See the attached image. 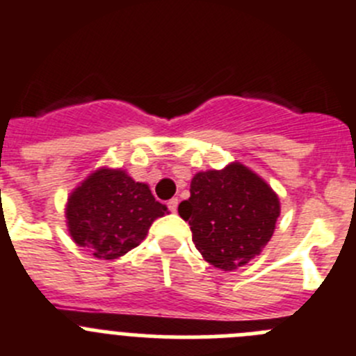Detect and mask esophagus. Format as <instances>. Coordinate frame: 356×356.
<instances>
[{"instance_id": "esophagus-1", "label": "esophagus", "mask_w": 356, "mask_h": 356, "mask_svg": "<svg viewBox=\"0 0 356 356\" xmlns=\"http://www.w3.org/2000/svg\"><path fill=\"white\" fill-rule=\"evenodd\" d=\"M168 208L171 209L172 213H176V209H178V199H176V197L169 199V201H168Z\"/></svg>"}]
</instances>
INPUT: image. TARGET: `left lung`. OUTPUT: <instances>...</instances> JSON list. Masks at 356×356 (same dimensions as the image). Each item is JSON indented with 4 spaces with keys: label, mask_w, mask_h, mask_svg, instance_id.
I'll return each mask as SVG.
<instances>
[{
    "label": "left lung",
    "mask_w": 356,
    "mask_h": 356,
    "mask_svg": "<svg viewBox=\"0 0 356 356\" xmlns=\"http://www.w3.org/2000/svg\"><path fill=\"white\" fill-rule=\"evenodd\" d=\"M178 213L188 222L202 259L236 270L260 255L282 213L280 197L264 178L241 162L195 172L191 197Z\"/></svg>",
    "instance_id": "obj_1"
}]
</instances>
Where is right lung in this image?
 I'll use <instances>...</instances> for the list:
<instances>
[{"instance_id": "right-lung-1", "label": "right lung", "mask_w": 356, "mask_h": 356, "mask_svg": "<svg viewBox=\"0 0 356 356\" xmlns=\"http://www.w3.org/2000/svg\"><path fill=\"white\" fill-rule=\"evenodd\" d=\"M66 225L71 239L96 259L113 260L136 248L152 223L168 211L150 187L124 169L99 168L70 194Z\"/></svg>"}]
</instances>
